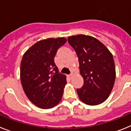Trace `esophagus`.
Wrapping results in <instances>:
<instances>
[{
  "label": "esophagus",
  "instance_id": "34e87169",
  "mask_svg": "<svg viewBox=\"0 0 131 131\" xmlns=\"http://www.w3.org/2000/svg\"><path fill=\"white\" fill-rule=\"evenodd\" d=\"M68 76L69 79H71V77H72V74H69V75H68Z\"/></svg>",
  "mask_w": 131,
  "mask_h": 131
}]
</instances>
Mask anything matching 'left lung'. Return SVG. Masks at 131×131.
Returning a JSON list of instances; mask_svg holds the SVG:
<instances>
[{
  "label": "left lung",
  "mask_w": 131,
  "mask_h": 131,
  "mask_svg": "<svg viewBox=\"0 0 131 131\" xmlns=\"http://www.w3.org/2000/svg\"><path fill=\"white\" fill-rule=\"evenodd\" d=\"M68 40L77 54L80 73L84 80L83 86L77 89L79 98L90 106L104 102L115 83V63L112 53L91 36L77 35L69 37Z\"/></svg>",
  "instance_id": "obj_1"
}]
</instances>
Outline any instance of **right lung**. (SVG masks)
<instances>
[{"label":"right lung","instance_id":"1","mask_svg":"<svg viewBox=\"0 0 131 131\" xmlns=\"http://www.w3.org/2000/svg\"><path fill=\"white\" fill-rule=\"evenodd\" d=\"M66 41L63 37L41 40L23 56L20 66L23 89L29 100L40 108H52L62 100L66 76L59 72L54 57Z\"/></svg>","mask_w":131,"mask_h":131}]
</instances>
